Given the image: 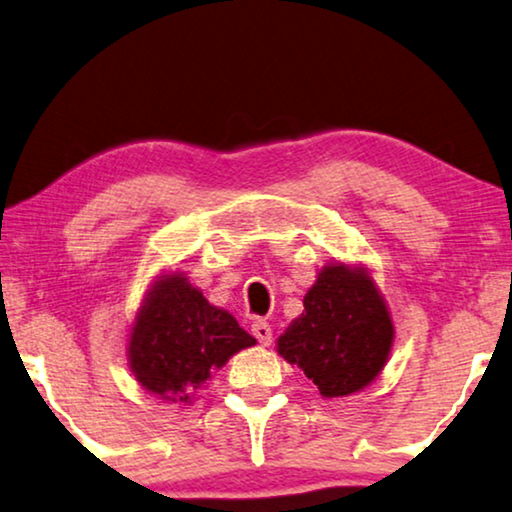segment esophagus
Here are the masks:
<instances>
[{"mask_svg":"<svg viewBox=\"0 0 512 512\" xmlns=\"http://www.w3.org/2000/svg\"><path fill=\"white\" fill-rule=\"evenodd\" d=\"M251 333H254V338L261 342V345H265V347H268L270 342H272V328H270L268 321L256 319L254 324H251Z\"/></svg>","mask_w":512,"mask_h":512,"instance_id":"obj_1","label":"esophagus"}]
</instances>
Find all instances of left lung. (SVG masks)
<instances>
[{
  "mask_svg": "<svg viewBox=\"0 0 512 512\" xmlns=\"http://www.w3.org/2000/svg\"><path fill=\"white\" fill-rule=\"evenodd\" d=\"M303 305L277 338V354L303 370L324 398L359 394L375 382L394 347V321L368 268L324 265Z\"/></svg>",
  "mask_w": 512,
  "mask_h": 512,
  "instance_id": "obj_1",
  "label": "left lung"
}]
</instances>
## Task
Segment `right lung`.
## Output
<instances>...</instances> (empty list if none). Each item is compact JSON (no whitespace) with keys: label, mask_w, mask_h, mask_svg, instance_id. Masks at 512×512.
Instances as JSON below:
<instances>
[{"label":"right lung","mask_w":512,"mask_h":512,"mask_svg":"<svg viewBox=\"0 0 512 512\" xmlns=\"http://www.w3.org/2000/svg\"><path fill=\"white\" fill-rule=\"evenodd\" d=\"M256 338L188 282L163 272L146 289L128 338V363L139 387L172 403L191 405L214 370L254 347Z\"/></svg>","instance_id":"add662e5"}]
</instances>
